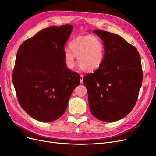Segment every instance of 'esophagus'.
<instances>
[{
  "label": "esophagus",
  "mask_w": 156,
  "mask_h": 156,
  "mask_svg": "<svg viewBox=\"0 0 156 156\" xmlns=\"http://www.w3.org/2000/svg\"><path fill=\"white\" fill-rule=\"evenodd\" d=\"M83 75H82V74L80 75V83H83Z\"/></svg>",
  "instance_id": "34e87169"
}]
</instances>
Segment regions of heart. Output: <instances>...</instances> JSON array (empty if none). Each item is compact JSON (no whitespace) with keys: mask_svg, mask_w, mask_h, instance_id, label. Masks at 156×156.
Returning <instances> with one entry per match:
<instances>
[{"mask_svg":"<svg viewBox=\"0 0 156 156\" xmlns=\"http://www.w3.org/2000/svg\"><path fill=\"white\" fill-rule=\"evenodd\" d=\"M69 49L64 51V60L69 69L75 65L77 57L79 67L84 72L92 73L101 66L105 56V45L102 40L93 35L78 36L69 43Z\"/></svg>","mask_w":156,"mask_h":156,"instance_id":"heart-1","label":"heart"}]
</instances>
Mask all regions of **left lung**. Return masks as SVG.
I'll list each match as a JSON object with an SVG mask.
<instances>
[{
    "mask_svg": "<svg viewBox=\"0 0 156 156\" xmlns=\"http://www.w3.org/2000/svg\"><path fill=\"white\" fill-rule=\"evenodd\" d=\"M105 45L101 66L83 78L91 114L100 121L115 122L126 117L137 101L142 83L136 48L115 34L94 30Z\"/></svg>",
    "mask_w": 156,
    "mask_h": 156,
    "instance_id": "obj_1",
    "label": "left lung"
}]
</instances>
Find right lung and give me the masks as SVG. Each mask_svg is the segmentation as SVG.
Segmentation results:
<instances>
[{
  "instance_id": "obj_1",
  "label": "right lung",
  "mask_w": 156,
  "mask_h": 156,
  "mask_svg": "<svg viewBox=\"0 0 156 156\" xmlns=\"http://www.w3.org/2000/svg\"><path fill=\"white\" fill-rule=\"evenodd\" d=\"M73 25L39 31L19 47L12 74L18 101L30 117L52 122L65 112L80 75L67 69L64 51Z\"/></svg>"
}]
</instances>
